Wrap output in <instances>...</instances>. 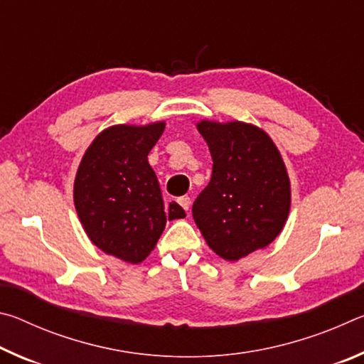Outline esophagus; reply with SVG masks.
Wrapping results in <instances>:
<instances>
[{"instance_id": "esophagus-1", "label": "esophagus", "mask_w": 364, "mask_h": 364, "mask_svg": "<svg viewBox=\"0 0 364 364\" xmlns=\"http://www.w3.org/2000/svg\"><path fill=\"white\" fill-rule=\"evenodd\" d=\"M178 204H180L184 210H189V207H191V197L189 196H183V197H180V199H178Z\"/></svg>"}]
</instances>
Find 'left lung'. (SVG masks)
<instances>
[{
  "label": "left lung",
  "instance_id": "8db88e82",
  "mask_svg": "<svg viewBox=\"0 0 364 364\" xmlns=\"http://www.w3.org/2000/svg\"><path fill=\"white\" fill-rule=\"evenodd\" d=\"M213 159L212 178L193 217L215 254L236 262L279 236L291 210V181L267 132L239 120H200Z\"/></svg>",
  "mask_w": 364,
  "mask_h": 364
}]
</instances>
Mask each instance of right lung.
<instances>
[{
    "mask_svg": "<svg viewBox=\"0 0 364 364\" xmlns=\"http://www.w3.org/2000/svg\"><path fill=\"white\" fill-rule=\"evenodd\" d=\"M165 122L112 125L85 151L73 183V204L86 236L107 255L141 263L156 247L167 220L184 218L176 202L164 204L147 162Z\"/></svg>",
    "mask_w": 364,
    "mask_h": 364,
    "instance_id": "1",
    "label": "right lung"
}]
</instances>
